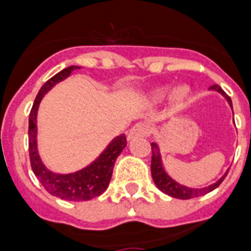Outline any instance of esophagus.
I'll return each instance as SVG.
<instances>
[{
	"mask_svg": "<svg viewBox=\"0 0 251 251\" xmlns=\"http://www.w3.org/2000/svg\"><path fill=\"white\" fill-rule=\"evenodd\" d=\"M151 132V126L148 123H136L133 126L129 132H128V139L132 140L135 137L148 136Z\"/></svg>",
	"mask_w": 251,
	"mask_h": 251,
	"instance_id": "34e87169",
	"label": "esophagus"
}]
</instances>
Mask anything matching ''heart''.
Instances as JSON below:
<instances>
[{
  "label": "heart",
  "mask_w": 251,
  "mask_h": 251,
  "mask_svg": "<svg viewBox=\"0 0 251 251\" xmlns=\"http://www.w3.org/2000/svg\"><path fill=\"white\" fill-rule=\"evenodd\" d=\"M167 92H168V87H163L159 88V90H156V91L152 94V97L156 100H160V99H163L165 95H167ZM188 94L189 91L186 90L185 87H178L173 94V101H175V104L176 105H181L184 101L186 100V98H188Z\"/></svg>",
  "instance_id": "1"
}]
</instances>
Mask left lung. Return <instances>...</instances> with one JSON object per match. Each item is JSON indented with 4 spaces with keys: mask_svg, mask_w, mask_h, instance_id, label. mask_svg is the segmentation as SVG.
Instances as JSON below:
<instances>
[{
    "mask_svg": "<svg viewBox=\"0 0 251 251\" xmlns=\"http://www.w3.org/2000/svg\"><path fill=\"white\" fill-rule=\"evenodd\" d=\"M210 90H214V91L220 92L222 97L227 100V103L230 104L231 108H233V105H231V99L226 95L225 91H224L218 84L212 86ZM151 148H152L151 172H152V178H153L154 184H156V186H157L163 193L171 196V197H175V199L189 200L206 195L209 192H212V190L216 189L217 186H220V184L224 181V178H225L226 175H227V172H226L218 181H216L214 184H212V185L205 186V188H189V186L181 185V184H178L177 181H175L172 177L165 172V169H164L163 167V163H161V154H160L159 146H157L156 143H152V144H151Z\"/></svg>",
    "mask_w": 251,
    "mask_h": 251,
    "instance_id": "8db88e82",
    "label": "left lung"
}]
</instances>
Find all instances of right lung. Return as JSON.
Listing matches in <instances>:
<instances>
[{
  "mask_svg": "<svg viewBox=\"0 0 251 251\" xmlns=\"http://www.w3.org/2000/svg\"><path fill=\"white\" fill-rule=\"evenodd\" d=\"M76 69L80 67L70 66L54 75L51 79H49L39 90L29 116V154L31 169L50 195L66 201H87L100 196L108 188L115 161L127 146L126 135H119L111 141L95 161H92L86 168L69 175L54 173L45 167L37 148V112L39 103L47 91H50L56 83L70 76Z\"/></svg>",
  "mask_w": 251,
  "mask_h": 251,
  "instance_id": "1",
  "label": "right lung"
}]
</instances>
